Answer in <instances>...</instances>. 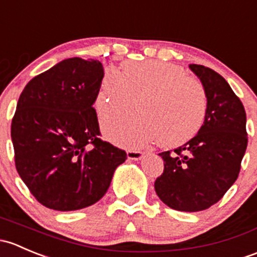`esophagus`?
Listing matches in <instances>:
<instances>
[{
    "mask_svg": "<svg viewBox=\"0 0 257 257\" xmlns=\"http://www.w3.org/2000/svg\"><path fill=\"white\" fill-rule=\"evenodd\" d=\"M142 156H144V152H141V151H137V150H128L127 151L128 160H134V161L141 160Z\"/></svg>",
    "mask_w": 257,
    "mask_h": 257,
    "instance_id": "obj_1",
    "label": "esophagus"
}]
</instances>
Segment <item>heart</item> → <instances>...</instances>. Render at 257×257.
Here are the masks:
<instances>
[{"label": "heart", "instance_id": "b5f03b06", "mask_svg": "<svg viewBox=\"0 0 257 257\" xmlns=\"http://www.w3.org/2000/svg\"><path fill=\"white\" fill-rule=\"evenodd\" d=\"M122 71L105 70L96 110L128 111L140 100L141 112L116 113L102 118V131L118 146L140 147L158 141L177 147L199 132L208 112V94L202 81L181 65L161 60L125 62Z\"/></svg>", "mask_w": 257, "mask_h": 257}]
</instances>
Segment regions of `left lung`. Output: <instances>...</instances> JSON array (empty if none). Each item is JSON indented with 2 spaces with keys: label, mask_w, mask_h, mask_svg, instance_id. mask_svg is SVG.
<instances>
[{
  "label": "left lung",
  "mask_w": 257,
  "mask_h": 257,
  "mask_svg": "<svg viewBox=\"0 0 257 257\" xmlns=\"http://www.w3.org/2000/svg\"><path fill=\"white\" fill-rule=\"evenodd\" d=\"M189 67L207 90V117L183 146L160 153L165 168L155 189L174 210L200 211L218 203L239 176L247 146L246 112L220 74L204 65Z\"/></svg>",
  "instance_id": "obj_1"
}]
</instances>
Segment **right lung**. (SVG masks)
Here are the masks:
<instances>
[{"mask_svg":"<svg viewBox=\"0 0 257 257\" xmlns=\"http://www.w3.org/2000/svg\"><path fill=\"white\" fill-rule=\"evenodd\" d=\"M104 78L99 60L69 58L34 76L11 123L18 174L53 210H78L101 199L127 155L100 139L92 104Z\"/></svg>","mask_w":257,"mask_h":257,"instance_id":"obj_1","label":"right lung"}]
</instances>
